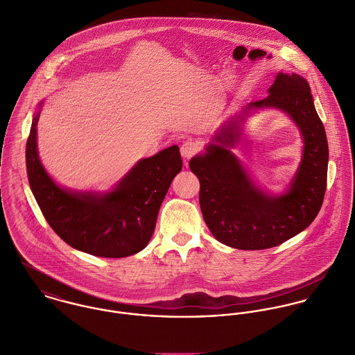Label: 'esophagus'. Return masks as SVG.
Wrapping results in <instances>:
<instances>
[{
	"label": "esophagus",
	"mask_w": 355,
	"mask_h": 355,
	"mask_svg": "<svg viewBox=\"0 0 355 355\" xmlns=\"http://www.w3.org/2000/svg\"><path fill=\"white\" fill-rule=\"evenodd\" d=\"M198 150H199V146H198L196 142H184L182 146H181V155H182V157L185 159V162H187L188 159H191L193 155H196Z\"/></svg>",
	"instance_id": "obj_1"
}]
</instances>
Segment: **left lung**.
Instances as JSON below:
<instances>
[{"instance_id":"1","label":"left lung","mask_w":355,"mask_h":355,"mask_svg":"<svg viewBox=\"0 0 355 355\" xmlns=\"http://www.w3.org/2000/svg\"><path fill=\"white\" fill-rule=\"evenodd\" d=\"M259 107L282 109L302 133V162L288 191L279 197L259 189L230 150L241 139L249 111ZM189 167L200 181L205 222L222 244L237 250H266L304 230L322 206L328 173L327 135L307 80L293 72H279L269 96L227 119L206 152L191 159Z\"/></svg>"}]
</instances>
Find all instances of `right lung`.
Listing matches in <instances>:
<instances>
[{
    "label": "right lung",
    "instance_id": "obj_1",
    "mask_svg": "<svg viewBox=\"0 0 355 355\" xmlns=\"http://www.w3.org/2000/svg\"><path fill=\"white\" fill-rule=\"evenodd\" d=\"M42 103L40 104V107ZM34 115L26 145L28 184L45 219L72 248L101 258H125L149 243L159 209L182 168L177 145L141 159L110 192H73L59 187L41 164Z\"/></svg>",
    "mask_w": 355,
    "mask_h": 355
}]
</instances>
